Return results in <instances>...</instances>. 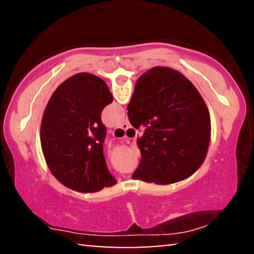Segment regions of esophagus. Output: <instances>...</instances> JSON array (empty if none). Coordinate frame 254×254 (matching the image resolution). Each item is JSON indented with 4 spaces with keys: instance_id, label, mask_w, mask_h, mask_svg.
<instances>
[{
    "instance_id": "1",
    "label": "esophagus",
    "mask_w": 254,
    "mask_h": 254,
    "mask_svg": "<svg viewBox=\"0 0 254 254\" xmlns=\"http://www.w3.org/2000/svg\"><path fill=\"white\" fill-rule=\"evenodd\" d=\"M118 127L123 128V130H127V128L130 127V124H128V122H127V121H123L121 124H119Z\"/></svg>"
}]
</instances>
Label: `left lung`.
<instances>
[{"mask_svg":"<svg viewBox=\"0 0 254 254\" xmlns=\"http://www.w3.org/2000/svg\"><path fill=\"white\" fill-rule=\"evenodd\" d=\"M113 102L105 81L80 72L64 81L46 106L41 148L47 165L66 187L98 191L117 184L103 153L106 127L101 114Z\"/></svg>","mask_w":254,"mask_h":254,"instance_id":"left-lung-1","label":"left lung"}]
</instances>
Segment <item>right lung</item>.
<instances>
[{"label": "right lung", "mask_w": 254, "mask_h": 254, "mask_svg": "<svg viewBox=\"0 0 254 254\" xmlns=\"http://www.w3.org/2000/svg\"><path fill=\"white\" fill-rule=\"evenodd\" d=\"M131 126L143 127L141 160L132 178L169 185L188 178L207 153L210 119L203 97L177 70L154 67L137 79L127 105Z\"/></svg>", "instance_id": "obj_1"}]
</instances>
